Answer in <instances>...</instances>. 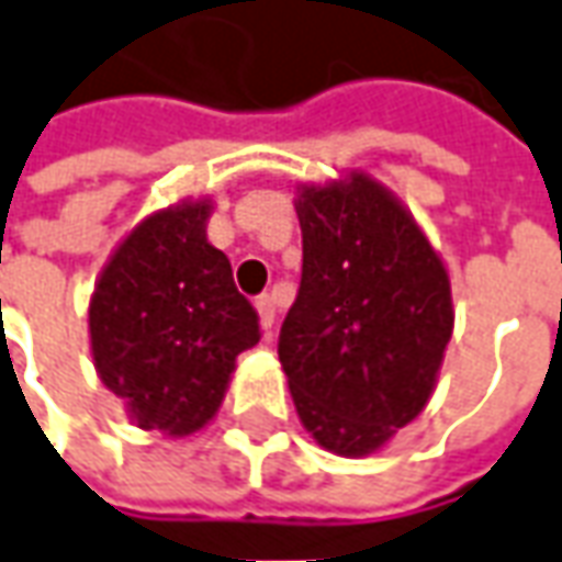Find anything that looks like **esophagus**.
Segmentation results:
<instances>
[{"label": "esophagus", "mask_w": 562, "mask_h": 562, "mask_svg": "<svg viewBox=\"0 0 562 562\" xmlns=\"http://www.w3.org/2000/svg\"><path fill=\"white\" fill-rule=\"evenodd\" d=\"M257 315H259V327L269 333L274 327V300L266 293V296H257Z\"/></svg>", "instance_id": "34e87169"}]
</instances>
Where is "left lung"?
<instances>
[{"mask_svg": "<svg viewBox=\"0 0 562 562\" xmlns=\"http://www.w3.org/2000/svg\"><path fill=\"white\" fill-rule=\"evenodd\" d=\"M303 281L278 358L324 450H382L435 392L452 336L447 266L394 192L363 170L296 186Z\"/></svg>", "mask_w": 562, "mask_h": 562, "instance_id": "1", "label": "left lung"}]
</instances>
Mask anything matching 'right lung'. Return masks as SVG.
I'll return each instance as SVG.
<instances>
[{"label":"right lung","instance_id":"1","mask_svg":"<svg viewBox=\"0 0 562 562\" xmlns=\"http://www.w3.org/2000/svg\"><path fill=\"white\" fill-rule=\"evenodd\" d=\"M211 211V199H186L140 220L91 293L97 376L143 431H201L226 397L235 358L259 342L254 305L207 241Z\"/></svg>","mask_w":562,"mask_h":562}]
</instances>
